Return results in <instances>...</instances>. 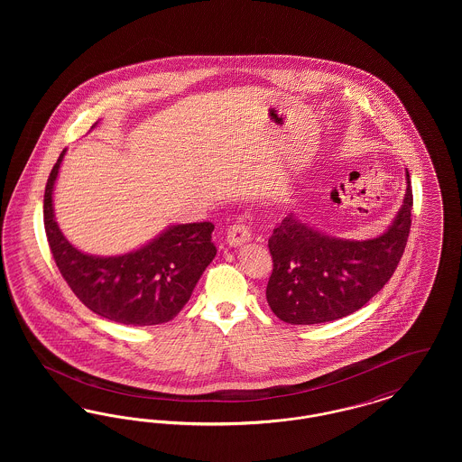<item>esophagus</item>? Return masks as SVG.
Segmentation results:
<instances>
[{"mask_svg": "<svg viewBox=\"0 0 462 462\" xmlns=\"http://www.w3.org/2000/svg\"><path fill=\"white\" fill-rule=\"evenodd\" d=\"M249 239H251V232H249V228L244 223L230 225V228L226 232V242L230 245H241V244L249 241Z\"/></svg>", "mask_w": 462, "mask_h": 462, "instance_id": "34e87169", "label": "esophagus"}]
</instances>
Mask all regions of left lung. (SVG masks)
<instances>
[{
    "label": "left lung",
    "instance_id": "1",
    "mask_svg": "<svg viewBox=\"0 0 462 462\" xmlns=\"http://www.w3.org/2000/svg\"><path fill=\"white\" fill-rule=\"evenodd\" d=\"M412 185L393 225L369 241L328 237L292 213L275 225L268 249L273 270L266 301L287 324L337 320L364 307L395 273L411 232Z\"/></svg>",
    "mask_w": 462,
    "mask_h": 462
}]
</instances>
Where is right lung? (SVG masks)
<instances>
[{
    "mask_svg": "<svg viewBox=\"0 0 462 462\" xmlns=\"http://www.w3.org/2000/svg\"><path fill=\"white\" fill-rule=\"evenodd\" d=\"M66 151L44 189V232L67 286L93 313L125 326L170 322L190 300L217 247L209 221L173 225L157 239L123 256L98 258L78 251L60 232L51 194Z\"/></svg>",
    "mask_w": 462,
    "mask_h": 462,
    "instance_id": "1",
    "label": "right lung"
}]
</instances>
